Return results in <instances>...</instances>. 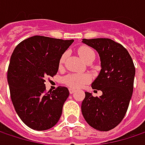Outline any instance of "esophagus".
<instances>
[{
	"label": "esophagus",
	"instance_id": "34e87169",
	"mask_svg": "<svg viewBox=\"0 0 145 145\" xmlns=\"http://www.w3.org/2000/svg\"><path fill=\"white\" fill-rule=\"evenodd\" d=\"M69 92H70V93H71V94H72V93H74L75 92V90L74 89L70 88V89H69Z\"/></svg>",
	"mask_w": 145,
	"mask_h": 145
}]
</instances>
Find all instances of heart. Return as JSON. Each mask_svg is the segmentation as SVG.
Returning a JSON list of instances; mask_svg holds the SVG:
<instances>
[{"instance_id": "1", "label": "heart", "mask_w": 145, "mask_h": 145, "mask_svg": "<svg viewBox=\"0 0 145 145\" xmlns=\"http://www.w3.org/2000/svg\"><path fill=\"white\" fill-rule=\"evenodd\" d=\"M78 53L84 60L85 62L90 59V58H95V52L94 51L89 47L86 46H82L78 49ZM66 58V52L63 53L59 61V65L60 66L62 65L65 62V60ZM90 80V77L88 74H77V73H73V74H69L66 76H65L63 81L64 83L69 87L73 88V89H77L80 88L85 84L89 83Z\"/></svg>"}]
</instances>
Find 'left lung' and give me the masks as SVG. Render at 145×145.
Instances as JSON below:
<instances>
[{"mask_svg":"<svg viewBox=\"0 0 145 145\" xmlns=\"http://www.w3.org/2000/svg\"><path fill=\"white\" fill-rule=\"evenodd\" d=\"M99 54L101 71L93 82L100 97L85 92L81 111L87 123L100 131H108L121 123L127 112L134 89L135 68L125 47L110 39H83Z\"/></svg>","mask_w":145,"mask_h":145,"instance_id":"obj_1","label":"left lung"}]
</instances>
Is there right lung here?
Listing matches in <instances>:
<instances>
[{"mask_svg": "<svg viewBox=\"0 0 145 145\" xmlns=\"http://www.w3.org/2000/svg\"><path fill=\"white\" fill-rule=\"evenodd\" d=\"M73 42L33 36L14 50L7 71L10 98L22 121L33 130H48L61 116L69 90L59 86L47 92L44 78L56 74L60 58Z\"/></svg>", "mask_w": 145, "mask_h": 145, "instance_id": "obj_1", "label": "right lung"}]
</instances>
